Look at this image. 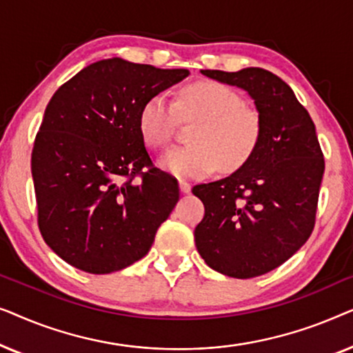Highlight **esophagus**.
Instances as JSON below:
<instances>
[{
  "mask_svg": "<svg viewBox=\"0 0 353 353\" xmlns=\"http://www.w3.org/2000/svg\"><path fill=\"white\" fill-rule=\"evenodd\" d=\"M180 191L185 192V194L191 192V183H188L185 180H180Z\"/></svg>",
  "mask_w": 353,
  "mask_h": 353,
  "instance_id": "esophagus-1",
  "label": "esophagus"
}]
</instances>
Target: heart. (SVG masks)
Masks as SVG:
<instances>
[{"mask_svg":"<svg viewBox=\"0 0 353 353\" xmlns=\"http://www.w3.org/2000/svg\"><path fill=\"white\" fill-rule=\"evenodd\" d=\"M180 115L202 119L191 146L172 148L159 159V167L178 178H202L221 167L236 170L252 156L260 137L259 117L244 108L241 96L219 81H199L181 90L176 103L157 93L143 104L139 133L154 149L172 141Z\"/></svg>","mask_w":353,"mask_h":353,"instance_id":"1","label":"heart"}]
</instances>
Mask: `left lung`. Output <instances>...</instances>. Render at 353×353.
I'll use <instances>...</instances> for the list:
<instances>
[{
    "label": "left lung",
    "mask_w": 353,
    "mask_h": 353,
    "mask_svg": "<svg viewBox=\"0 0 353 353\" xmlns=\"http://www.w3.org/2000/svg\"><path fill=\"white\" fill-rule=\"evenodd\" d=\"M201 74L250 96L260 137L238 170L192 188L205 207L194 230L197 252L226 276H260L292 257L312 234L325 173L315 123L291 86L272 72L248 67Z\"/></svg>",
    "instance_id": "obj_1"
}]
</instances>
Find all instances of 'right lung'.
<instances>
[{"mask_svg": "<svg viewBox=\"0 0 353 353\" xmlns=\"http://www.w3.org/2000/svg\"><path fill=\"white\" fill-rule=\"evenodd\" d=\"M188 75L110 57L52 94L33 144L32 176L43 239L72 267L108 274L149 252L180 190L159 168L132 181L152 163L139 110Z\"/></svg>", "mask_w": 353, "mask_h": 353, "instance_id": "add662e5", "label": "right lung"}]
</instances>
